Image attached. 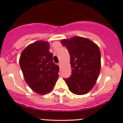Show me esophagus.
Wrapping results in <instances>:
<instances>
[{
  "label": "esophagus",
  "mask_w": 123,
  "mask_h": 123,
  "mask_svg": "<svg viewBox=\"0 0 123 123\" xmlns=\"http://www.w3.org/2000/svg\"><path fill=\"white\" fill-rule=\"evenodd\" d=\"M58 65H59V66H61V65H62V63H61V62H59V64H58Z\"/></svg>",
  "instance_id": "1"
}]
</instances>
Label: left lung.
Segmentation results:
<instances>
[{
	"instance_id": "8db88e82",
	"label": "left lung",
	"mask_w": 123,
	"mask_h": 123,
	"mask_svg": "<svg viewBox=\"0 0 123 123\" xmlns=\"http://www.w3.org/2000/svg\"><path fill=\"white\" fill-rule=\"evenodd\" d=\"M60 42L69 51L72 69L70 77L64 80L72 93L86 94L95 85L100 74V49L90 39L80 36L63 39Z\"/></svg>"
}]
</instances>
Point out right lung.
I'll return each mask as SVG.
<instances>
[{"mask_svg": "<svg viewBox=\"0 0 123 123\" xmlns=\"http://www.w3.org/2000/svg\"><path fill=\"white\" fill-rule=\"evenodd\" d=\"M47 41L38 40L29 44L19 59L23 77L33 91L39 94L50 93L59 78V67L53 63Z\"/></svg>", "mask_w": 123, "mask_h": 123, "instance_id": "obj_1", "label": "right lung"}]
</instances>
